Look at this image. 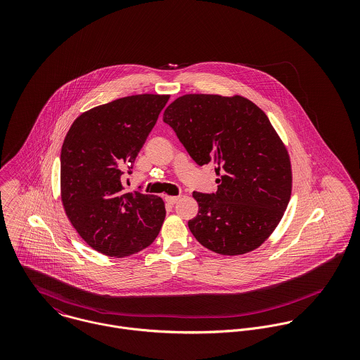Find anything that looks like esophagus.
<instances>
[{
  "label": "esophagus",
  "mask_w": 360,
  "mask_h": 360,
  "mask_svg": "<svg viewBox=\"0 0 360 360\" xmlns=\"http://www.w3.org/2000/svg\"><path fill=\"white\" fill-rule=\"evenodd\" d=\"M179 200H180L179 195H166V197H165V201H166L167 204H170V205H174Z\"/></svg>",
  "instance_id": "34e87169"
}]
</instances>
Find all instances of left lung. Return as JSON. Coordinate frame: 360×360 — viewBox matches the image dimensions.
Instances as JSON below:
<instances>
[{
	"label": "left lung",
	"mask_w": 360,
	"mask_h": 360,
	"mask_svg": "<svg viewBox=\"0 0 360 360\" xmlns=\"http://www.w3.org/2000/svg\"><path fill=\"white\" fill-rule=\"evenodd\" d=\"M190 156L219 176L213 194L193 193L198 214L190 231L207 250L227 257L259 248L291 198L292 169L266 113L241 96L186 94L163 112Z\"/></svg>",
	"instance_id": "obj_1"
}]
</instances>
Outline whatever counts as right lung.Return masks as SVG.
Returning <instances> with one entry per match:
<instances>
[{
  "mask_svg": "<svg viewBox=\"0 0 360 360\" xmlns=\"http://www.w3.org/2000/svg\"><path fill=\"white\" fill-rule=\"evenodd\" d=\"M170 96L123 97L83 112L60 151V200L79 236L112 257L150 247L163 224L162 198L126 193L123 169H131Z\"/></svg>",
  "mask_w": 360,
  "mask_h": 360,
  "instance_id": "right-lung-1",
  "label": "right lung"
}]
</instances>
